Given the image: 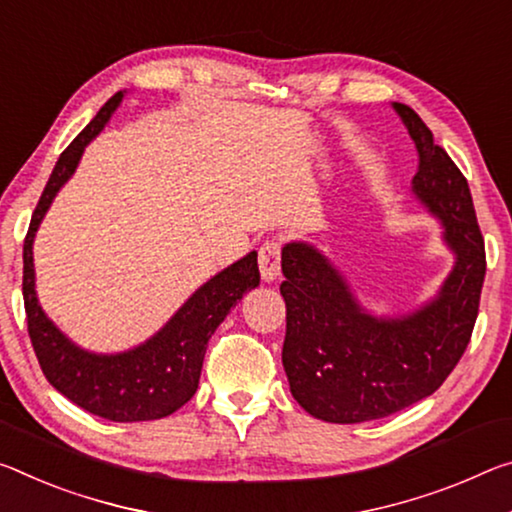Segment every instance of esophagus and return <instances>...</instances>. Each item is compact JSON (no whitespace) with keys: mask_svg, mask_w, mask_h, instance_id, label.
<instances>
[{"mask_svg":"<svg viewBox=\"0 0 512 512\" xmlns=\"http://www.w3.org/2000/svg\"><path fill=\"white\" fill-rule=\"evenodd\" d=\"M259 271L266 282L275 280L280 275V241H266L259 248Z\"/></svg>","mask_w":512,"mask_h":512,"instance_id":"1","label":"esophagus"}]
</instances>
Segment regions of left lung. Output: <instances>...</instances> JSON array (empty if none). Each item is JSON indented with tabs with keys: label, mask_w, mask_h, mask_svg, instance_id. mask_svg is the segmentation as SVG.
<instances>
[{
	"label": "left lung",
	"mask_w": 512,
	"mask_h": 512,
	"mask_svg": "<svg viewBox=\"0 0 512 512\" xmlns=\"http://www.w3.org/2000/svg\"><path fill=\"white\" fill-rule=\"evenodd\" d=\"M394 109L419 152L415 193L442 221L456 266L433 303L401 319H376L319 250L282 248V364L294 399L330 424L383 419L431 396L465 353L481 303L485 241L465 175L408 104Z\"/></svg>",
	"instance_id": "8db88e82"
}]
</instances>
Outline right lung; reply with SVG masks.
<instances>
[{"mask_svg": "<svg viewBox=\"0 0 512 512\" xmlns=\"http://www.w3.org/2000/svg\"><path fill=\"white\" fill-rule=\"evenodd\" d=\"M123 100L116 93L81 134L61 152L31 216L24 237L22 296L27 330L40 369L54 389L91 415L111 421H152L173 415L196 394L202 360L214 330L246 291L259 285L257 253H248L202 285L173 319L148 342L118 355H95L63 337L40 310L34 289V237L56 191L75 173L81 152L91 143Z\"/></svg>", "mask_w": 512, "mask_h": 512, "instance_id": "add662e5", "label": "right lung"}]
</instances>
